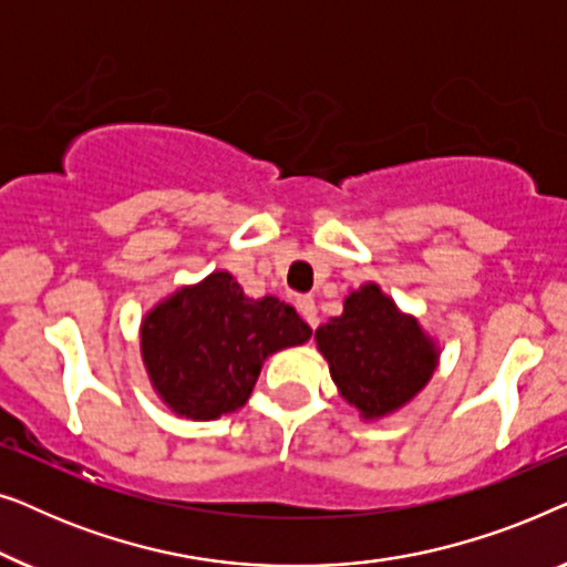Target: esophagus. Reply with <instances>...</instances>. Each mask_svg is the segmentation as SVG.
<instances>
[{
    "label": "esophagus",
    "mask_w": 567,
    "mask_h": 567,
    "mask_svg": "<svg viewBox=\"0 0 567 567\" xmlns=\"http://www.w3.org/2000/svg\"><path fill=\"white\" fill-rule=\"evenodd\" d=\"M293 305H297V309H299V315L305 317V320L312 324V328H317V305H315V299L312 297H307V293H301V297H297V301H293Z\"/></svg>",
    "instance_id": "obj_1"
}]
</instances>
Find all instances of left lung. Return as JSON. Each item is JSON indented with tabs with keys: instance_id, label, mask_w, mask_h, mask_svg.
Returning <instances> with one entry per match:
<instances>
[{
	"instance_id": "8db88e82",
	"label": "left lung",
	"mask_w": 567,
	"mask_h": 567,
	"mask_svg": "<svg viewBox=\"0 0 567 567\" xmlns=\"http://www.w3.org/2000/svg\"><path fill=\"white\" fill-rule=\"evenodd\" d=\"M332 382L363 413L379 417L415 398L436 369V351L413 317L398 312L379 286L346 299L340 317L315 330Z\"/></svg>"
}]
</instances>
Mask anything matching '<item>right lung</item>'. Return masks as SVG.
Instances as JSON below:
<instances>
[{"instance_id": "right-lung-1", "label": "right lung", "mask_w": 567, "mask_h": 567, "mask_svg": "<svg viewBox=\"0 0 567 567\" xmlns=\"http://www.w3.org/2000/svg\"><path fill=\"white\" fill-rule=\"evenodd\" d=\"M309 336L312 328L286 301L247 299L229 274H212L146 317L142 353L154 390L175 413L212 421L245 405L270 353Z\"/></svg>"}]
</instances>
